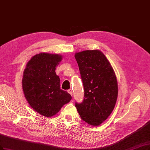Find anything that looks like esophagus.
I'll use <instances>...</instances> for the list:
<instances>
[{
	"label": "esophagus",
	"instance_id": "34e87169",
	"mask_svg": "<svg viewBox=\"0 0 150 150\" xmlns=\"http://www.w3.org/2000/svg\"><path fill=\"white\" fill-rule=\"evenodd\" d=\"M68 93L70 94L71 96H72V95H73V91H72V90L71 89H69V90H68Z\"/></svg>",
	"mask_w": 150,
	"mask_h": 150
}]
</instances>
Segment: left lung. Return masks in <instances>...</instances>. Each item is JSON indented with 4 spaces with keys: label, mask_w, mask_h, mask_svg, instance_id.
Returning a JSON list of instances; mask_svg holds the SVG:
<instances>
[{
    "label": "left lung",
    "mask_w": 150,
    "mask_h": 150,
    "mask_svg": "<svg viewBox=\"0 0 150 150\" xmlns=\"http://www.w3.org/2000/svg\"><path fill=\"white\" fill-rule=\"evenodd\" d=\"M83 84L84 98L75 106L82 120L98 126L112 113L118 97V82L113 68L99 50L76 52Z\"/></svg>",
    "instance_id": "1"
}]
</instances>
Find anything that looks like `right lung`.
Returning <instances> with one entry per match:
<instances>
[{
	"instance_id": "right-lung-1",
	"label": "right lung",
	"mask_w": 150,
	"mask_h": 150,
	"mask_svg": "<svg viewBox=\"0 0 150 150\" xmlns=\"http://www.w3.org/2000/svg\"><path fill=\"white\" fill-rule=\"evenodd\" d=\"M62 59L60 54L40 52L32 57L23 71L22 88L26 101L45 117L55 115L71 99L70 94L61 89L55 71Z\"/></svg>"
}]
</instances>
